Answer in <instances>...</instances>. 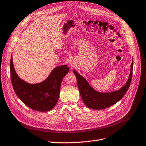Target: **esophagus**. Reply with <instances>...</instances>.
<instances>
[{"mask_svg":"<svg viewBox=\"0 0 146 146\" xmlns=\"http://www.w3.org/2000/svg\"><path fill=\"white\" fill-rule=\"evenodd\" d=\"M69 65H71V66H74V63H71H71H69Z\"/></svg>","mask_w":146,"mask_h":146,"instance_id":"34e87169","label":"esophagus"}]
</instances>
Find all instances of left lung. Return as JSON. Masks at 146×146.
<instances>
[{
    "label": "left lung",
    "instance_id": "8db88e82",
    "mask_svg": "<svg viewBox=\"0 0 146 146\" xmlns=\"http://www.w3.org/2000/svg\"><path fill=\"white\" fill-rule=\"evenodd\" d=\"M133 69V61L131 71L125 84L119 90L103 93L96 90L89 84L86 78L80 75L75 69L74 73L77 78V85L81 99L86 106L93 110H102L108 108L119 101L127 92L130 86Z\"/></svg>",
    "mask_w": 146,
    "mask_h": 146
}]
</instances>
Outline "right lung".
I'll use <instances>...</instances> for the list:
<instances>
[{
	"mask_svg": "<svg viewBox=\"0 0 146 146\" xmlns=\"http://www.w3.org/2000/svg\"><path fill=\"white\" fill-rule=\"evenodd\" d=\"M69 71L67 65H60L56 67L42 82L28 83L17 75L13 56L11 57V79L16 95L27 107L37 111H48L55 107L59 100L62 81Z\"/></svg>",
	"mask_w": 146,
	"mask_h": 146,
	"instance_id": "1",
	"label": "right lung"
}]
</instances>
